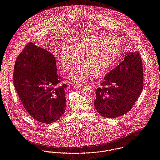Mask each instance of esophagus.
<instances>
[{
  "instance_id": "1",
  "label": "esophagus",
  "mask_w": 160,
  "mask_h": 160,
  "mask_svg": "<svg viewBox=\"0 0 160 160\" xmlns=\"http://www.w3.org/2000/svg\"><path fill=\"white\" fill-rule=\"evenodd\" d=\"M81 86V84H72V87L74 88H80Z\"/></svg>"
}]
</instances>
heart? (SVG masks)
<instances>
[{"instance_id":"heart-1","label":"heart","mask_w":160,"mask_h":160,"mask_svg":"<svg viewBox=\"0 0 160 160\" xmlns=\"http://www.w3.org/2000/svg\"><path fill=\"white\" fill-rule=\"evenodd\" d=\"M116 43L115 44V43ZM119 52V43L110 37L85 36L64 46L60 53L59 61L66 71H71L78 62L79 65L69 76L72 82L82 83L94 74L102 76L109 71Z\"/></svg>"}]
</instances>
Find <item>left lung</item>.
Masks as SVG:
<instances>
[{"instance_id": "1", "label": "left lung", "mask_w": 160, "mask_h": 160, "mask_svg": "<svg viewBox=\"0 0 160 160\" xmlns=\"http://www.w3.org/2000/svg\"><path fill=\"white\" fill-rule=\"evenodd\" d=\"M96 91L94 105L100 115L116 118L133 106L143 88V70L138 52H130L123 60L109 72Z\"/></svg>"}]
</instances>
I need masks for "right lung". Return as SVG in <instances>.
<instances>
[{
    "mask_svg": "<svg viewBox=\"0 0 160 160\" xmlns=\"http://www.w3.org/2000/svg\"><path fill=\"white\" fill-rule=\"evenodd\" d=\"M53 54L28 43L17 57L13 84L25 110L36 120L52 123L65 111L66 84L59 85Z\"/></svg>",
    "mask_w": 160,
    "mask_h": 160,
    "instance_id": "1",
    "label": "right lung"
}]
</instances>
